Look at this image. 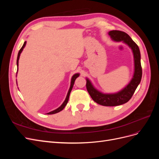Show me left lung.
Instances as JSON below:
<instances>
[{
	"label": "left lung",
	"instance_id": "obj_1",
	"mask_svg": "<svg viewBox=\"0 0 159 159\" xmlns=\"http://www.w3.org/2000/svg\"><path fill=\"white\" fill-rule=\"evenodd\" d=\"M109 35L113 40L116 42L123 41L132 49L134 61L133 78L125 88L116 93L105 94L101 93L93 88L88 79L86 82V88L95 102L103 106H117L129 102L141 82L142 78L141 54L139 46L127 33L119 30H111L109 32Z\"/></svg>",
	"mask_w": 159,
	"mask_h": 159
}]
</instances>
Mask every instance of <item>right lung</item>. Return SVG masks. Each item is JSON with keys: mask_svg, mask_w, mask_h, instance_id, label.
<instances>
[{"mask_svg": "<svg viewBox=\"0 0 159 159\" xmlns=\"http://www.w3.org/2000/svg\"><path fill=\"white\" fill-rule=\"evenodd\" d=\"M26 42H25V43H24V44H23V46H22L20 50H19V52H18V56H17V60H16L17 66H18V60H19V57H20V54H21V52H22L23 48H25V45H26ZM79 75H80L79 74H74L73 76H72L71 81V85H70V89H69V91H68V95H67L65 101L64 102V103H62V105H61V106H60V107L57 108V109H55V110H54V111H51V112L48 113L47 114L52 115V114L57 113H58V112L61 111L65 107V106H66V105H67V103H68V99H69V98H70V92H71V89H72V88H73V86H74V82H75V79H76L77 78H78V77Z\"/></svg>", "mask_w": 159, "mask_h": 159, "instance_id": "obj_1", "label": "right lung"}]
</instances>
